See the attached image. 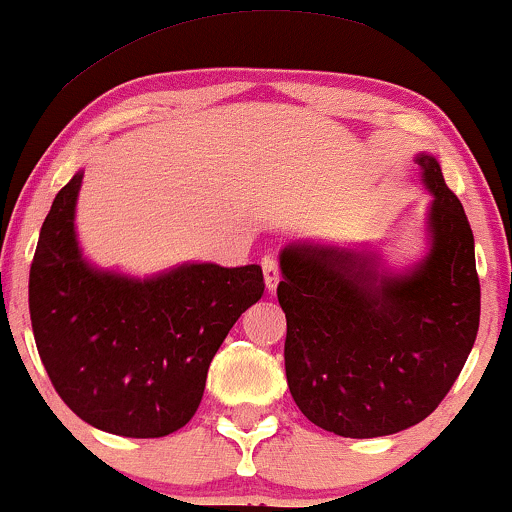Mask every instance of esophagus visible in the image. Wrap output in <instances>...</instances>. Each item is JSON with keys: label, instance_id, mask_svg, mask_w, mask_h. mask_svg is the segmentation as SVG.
I'll list each match as a JSON object with an SVG mask.
<instances>
[{"label": "esophagus", "instance_id": "1", "mask_svg": "<svg viewBox=\"0 0 512 512\" xmlns=\"http://www.w3.org/2000/svg\"><path fill=\"white\" fill-rule=\"evenodd\" d=\"M261 268H263V278H266L268 292H275V287H278V282H280L278 258H275V256H266V258H263V261H261Z\"/></svg>", "mask_w": 512, "mask_h": 512}]
</instances>
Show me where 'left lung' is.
I'll return each mask as SVG.
<instances>
[{"label":"left lung","mask_w":512,"mask_h":512,"mask_svg":"<svg viewBox=\"0 0 512 512\" xmlns=\"http://www.w3.org/2000/svg\"><path fill=\"white\" fill-rule=\"evenodd\" d=\"M431 249L410 273L321 244L282 249L285 374L309 422L345 438L398 434L441 405L479 330V275L465 208L419 153Z\"/></svg>","instance_id":"1"}]
</instances>
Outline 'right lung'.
<instances>
[{"label":"right lung","mask_w":512,"mask_h":512,"mask_svg":"<svg viewBox=\"0 0 512 512\" xmlns=\"http://www.w3.org/2000/svg\"><path fill=\"white\" fill-rule=\"evenodd\" d=\"M83 172L54 198L30 263L35 345L54 390L95 429L160 438L194 417L208 366L263 297L261 266L184 263L134 280L83 261L74 213Z\"/></svg>","instance_id":"right-lung-1"}]
</instances>
